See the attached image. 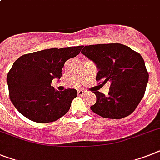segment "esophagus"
I'll return each instance as SVG.
<instances>
[{
    "label": "esophagus",
    "instance_id": "esophagus-1",
    "mask_svg": "<svg viewBox=\"0 0 160 160\" xmlns=\"http://www.w3.org/2000/svg\"><path fill=\"white\" fill-rule=\"evenodd\" d=\"M78 95H84V93H85V91L82 90V89H80V90H78L77 91Z\"/></svg>",
    "mask_w": 160,
    "mask_h": 160
}]
</instances>
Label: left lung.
I'll use <instances>...</instances> for the list:
<instances>
[{
	"label": "left lung",
	"instance_id": "8db88e82",
	"mask_svg": "<svg viewBox=\"0 0 160 160\" xmlns=\"http://www.w3.org/2000/svg\"><path fill=\"white\" fill-rule=\"evenodd\" d=\"M81 53L94 62L98 72L96 80L111 83L108 96L99 91L94 113L105 118L121 119L132 113L145 94L149 74L138 52L121 43L96 44L82 47Z\"/></svg>",
	"mask_w": 160,
	"mask_h": 160
}]
</instances>
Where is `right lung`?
<instances>
[{
	"label": "right lung",
	"mask_w": 160,
	"mask_h": 160,
	"mask_svg": "<svg viewBox=\"0 0 160 160\" xmlns=\"http://www.w3.org/2000/svg\"><path fill=\"white\" fill-rule=\"evenodd\" d=\"M82 46L50 48L21 56L7 75L9 94L18 111L35 122H52L64 116L77 96L75 89L58 91L51 86L60 79L65 62L80 52Z\"/></svg>",
	"instance_id": "1"
}]
</instances>
